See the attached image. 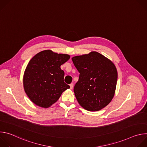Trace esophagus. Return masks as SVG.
I'll list each match as a JSON object with an SVG mask.
<instances>
[{"label":"esophagus","instance_id":"obj_1","mask_svg":"<svg viewBox=\"0 0 147 147\" xmlns=\"http://www.w3.org/2000/svg\"><path fill=\"white\" fill-rule=\"evenodd\" d=\"M73 83H71V84H70V89H73Z\"/></svg>","mask_w":147,"mask_h":147}]
</instances>
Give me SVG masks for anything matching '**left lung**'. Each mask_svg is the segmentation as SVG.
Listing matches in <instances>:
<instances>
[{"label": "left lung", "instance_id": "1", "mask_svg": "<svg viewBox=\"0 0 147 147\" xmlns=\"http://www.w3.org/2000/svg\"><path fill=\"white\" fill-rule=\"evenodd\" d=\"M80 73L74 88L79 104L88 111H98L112 100L116 91L117 71L113 63L97 52L72 57Z\"/></svg>", "mask_w": 147, "mask_h": 147}]
</instances>
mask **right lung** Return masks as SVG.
Here are the masks:
<instances>
[{
    "instance_id": "add662e5",
    "label": "right lung",
    "mask_w": 147,
    "mask_h": 147,
    "mask_svg": "<svg viewBox=\"0 0 147 147\" xmlns=\"http://www.w3.org/2000/svg\"><path fill=\"white\" fill-rule=\"evenodd\" d=\"M70 56L67 54L45 50L36 54L29 61L23 76L24 91L37 106L47 108L70 88L64 82L65 72L60 68Z\"/></svg>"
}]
</instances>
